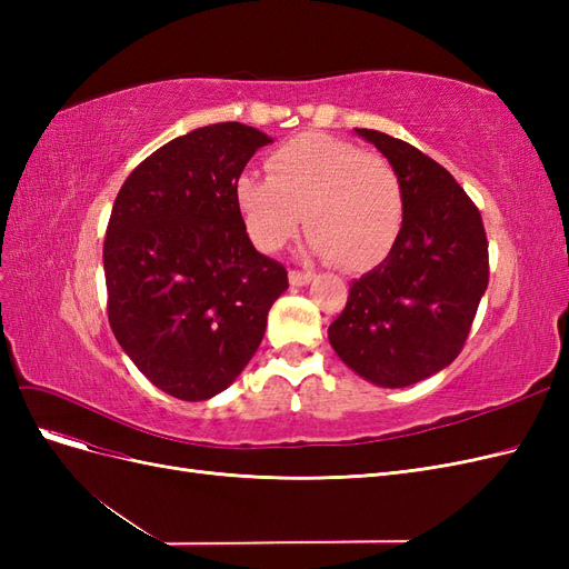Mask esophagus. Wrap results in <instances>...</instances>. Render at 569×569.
Returning a JSON list of instances; mask_svg holds the SVG:
<instances>
[{"mask_svg": "<svg viewBox=\"0 0 569 569\" xmlns=\"http://www.w3.org/2000/svg\"><path fill=\"white\" fill-rule=\"evenodd\" d=\"M316 278V274L311 270H289V282L295 287H303Z\"/></svg>", "mask_w": 569, "mask_h": 569, "instance_id": "1", "label": "esophagus"}]
</instances>
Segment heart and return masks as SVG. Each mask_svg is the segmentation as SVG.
I'll use <instances>...</instances> for the list:
<instances>
[{
  "label": "heart",
  "mask_w": 569,
  "mask_h": 569,
  "mask_svg": "<svg viewBox=\"0 0 569 569\" xmlns=\"http://www.w3.org/2000/svg\"><path fill=\"white\" fill-rule=\"evenodd\" d=\"M268 178L244 173L234 201L251 242L278 251L299 232L347 270H368L391 251L406 220L403 184L382 153L306 132L266 159Z\"/></svg>",
  "instance_id": "b5f03b06"
}]
</instances>
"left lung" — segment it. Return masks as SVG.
Instances as JSON below:
<instances>
[{"label":"left lung","mask_w":569,"mask_h":569,"mask_svg":"<svg viewBox=\"0 0 569 569\" xmlns=\"http://www.w3.org/2000/svg\"><path fill=\"white\" fill-rule=\"evenodd\" d=\"M356 132L399 173L406 220L385 261L353 280L327 337L353 372L399 389L462 351L489 284V244L479 209L449 170L391 134Z\"/></svg>","instance_id":"1"}]
</instances>
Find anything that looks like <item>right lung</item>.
I'll return each instance as SVG.
<instances>
[{
  "label": "right lung",
  "instance_id": "right-lung-1",
  "mask_svg": "<svg viewBox=\"0 0 569 569\" xmlns=\"http://www.w3.org/2000/svg\"><path fill=\"white\" fill-rule=\"evenodd\" d=\"M272 140L242 123L176 137L120 187L104 239L107 311L147 380L182 401L228 389L289 287L258 253L234 201L253 153Z\"/></svg>",
  "mask_w": 569,
  "mask_h": 569
}]
</instances>
